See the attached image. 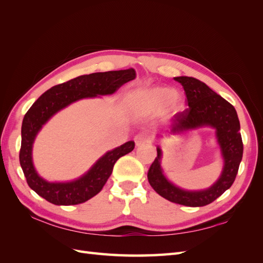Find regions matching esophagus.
Wrapping results in <instances>:
<instances>
[{"instance_id": "obj_1", "label": "esophagus", "mask_w": 263, "mask_h": 263, "mask_svg": "<svg viewBox=\"0 0 263 263\" xmlns=\"http://www.w3.org/2000/svg\"><path fill=\"white\" fill-rule=\"evenodd\" d=\"M148 140H149L148 136L144 134H139L136 137H135V142H136L137 146H141L142 144H145V142H147Z\"/></svg>"}]
</instances>
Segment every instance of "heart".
<instances>
[{
    "label": "heart",
    "mask_w": 263,
    "mask_h": 263,
    "mask_svg": "<svg viewBox=\"0 0 263 263\" xmlns=\"http://www.w3.org/2000/svg\"><path fill=\"white\" fill-rule=\"evenodd\" d=\"M130 105L140 113H158L165 108L166 114L171 116L183 110L184 102L176 90L159 86L135 94L130 99Z\"/></svg>",
    "instance_id": "heart-1"
}]
</instances>
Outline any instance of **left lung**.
<instances>
[{"instance_id":"obj_1","label":"left lung","mask_w":263,"mask_h":263,"mask_svg":"<svg viewBox=\"0 0 263 263\" xmlns=\"http://www.w3.org/2000/svg\"><path fill=\"white\" fill-rule=\"evenodd\" d=\"M186 95L187 108L173 116L171 133H179L200 126H212L216 129L225 165L219 180L205 191H183L165 179L160 168L161 150L157 148V157L148 170V181L156 192L166 200L191 208L209 205L233 185L242 159L243 144L240 123L235 107L214 92L205 83L191 77H178Z\"/></svg>"}]
</instances>
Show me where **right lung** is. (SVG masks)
<instances>
[{
    "mask_svg": "<svg viewBox=\"0 0 263 263\" xmlns=\"http://www.w3.org/2000/svg\"><path fill=\"white\" fill-rule=\"evenodd\" d=\"M135 77L136 73L132 68L80 76L52 86L30 106L22 124L20 163L28 186L39 196L54 205H78L90 200L103 189L115 162L135 148L134 141L108 151L84 177L70 183H49L39 178L31 161V146L42 126L58 110L80 99L112 94Z\"/></svg>",
    "mask_w": 263,
    "mask_h": 263,
    "instance_id": "add662e5",
    "label": "right lung"
}]
</instances>
